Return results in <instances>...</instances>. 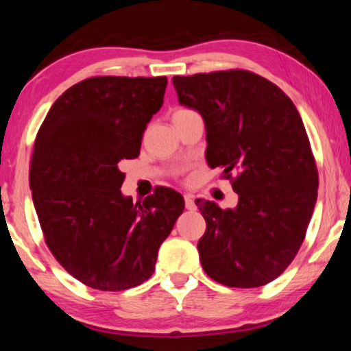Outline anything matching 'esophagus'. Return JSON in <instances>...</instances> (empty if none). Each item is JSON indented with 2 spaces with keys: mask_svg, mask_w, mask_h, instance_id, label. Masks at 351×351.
Returning <instances> with one entry per match:
<instances>
[{
  "mask_svg": "<svg viewBox=\"0 0 351 351\" xmlns=\"http://www.w3.org/2000/svg\"><path fill=\"white\" fill-rule=\"evenodd\" d=\"M185 208L189 210H195L196 209V204H195V196L186 193L185 195Z\"/></svg>",
  "mask_w": 351,
  "mask_h": 351,
  "instance_id": "1",
  "label": "esophagus"
}]
</instances>
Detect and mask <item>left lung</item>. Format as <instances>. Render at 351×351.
<instances>
[{
  "label": "left lung",
  "instance_id": "obj_1",
  "mask_svg": "<svg viewBox=\"0 0 351 351\" xmlns=\"http://www.w3.org/2000/svg\"><path fill=\"white\" fill-rule=\"evenodd\" d=\"M179 104L201 114L206 161L232 177L238 204L196 199L206 220L204 271L220 285L258 287L281 275L302 246L318 198V171L292 100L244 70L174 76Z\"/></svg>",
  "mask_w": 351,
  "mask_h": 351
}]
</instances>
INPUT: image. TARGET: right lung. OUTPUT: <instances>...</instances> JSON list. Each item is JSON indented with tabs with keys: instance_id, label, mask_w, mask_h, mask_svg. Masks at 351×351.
I'll list each match as a JSON object with an SVG mask.
<instances>
[{
	"instance_id": "1",
	"label": "right lung",
	"mask_w": 351,
	"mask_h": 351,
	"mask_svg": "<svg viewBox=\"0 0 351 351\" xmlns=\"http://www.w3.org/2000/svg\"><path fill=\"white\" fill-rule=\"evenodd\" d=\"M166 76H95L56 100L33 148L30 189L47 247L83 285L124 291L155 271L184 196L158 189L142 203L121 193L123 160L161 108Z\"/></svg>"
}]
</instances>
